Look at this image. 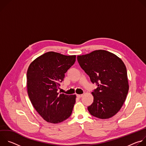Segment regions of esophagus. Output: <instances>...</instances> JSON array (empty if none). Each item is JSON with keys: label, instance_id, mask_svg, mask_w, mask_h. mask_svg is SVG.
<instances>
[{"label": "esophagus", "instance_id": "1", "mask_svg": "<svg viewBox=\"0 0 146 146\" xmlns=\"http://www.w3.org/2000/svg\"><path fill=\"white\" fill-rule=\"evenodd\" d=\"M82 96H83V95H82V94H81V95L77 94V98H81Z\"/></svg>", "mask_w": 146, "mask_h": 146}]
</instances>
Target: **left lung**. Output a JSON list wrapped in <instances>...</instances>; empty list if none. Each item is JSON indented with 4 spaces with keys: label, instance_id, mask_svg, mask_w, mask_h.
I'll use <instances>...</instances> for the list:
<instances>
[{
    "label": "left lung",
    "instance_id": "1",
    "mask_svg": "<svg viewBox=\"0 0 146 146\" xmlns=\"http://www.w3.org/2000/svg\"><path fill=\"white\" fill-rule=\"evenodd\" d=\"M77 58L91 82L98 86L92 92L94 102L88 107L90 113L100 119L112 117L122 108L128 92L125 65L115 54L102 50Z\"/></svg>",
    "mask_w": 146,
    "mask_h": 146
}]
</instances>
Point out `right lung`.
Wrapping results in <instances>:
<instances>
[{
	"label": "right lung",
	"mask_w": 146,
	"mask_h": 146,
	"mask_svg": "<svg viewBox=\"0 0 146 146\" xmlns=\"http://www.w3.org/2000/svg\"><path fill=\"white\" fill-rule=\"evenodd\" d=\"M75 61L76 55L50 51L35 59L28 69L29 98L37 112L48 122H61L72 114L76 95L59 94L57 91Z\"/></svg>",
	"instance_id": "obj_1"
}]
</instances>
